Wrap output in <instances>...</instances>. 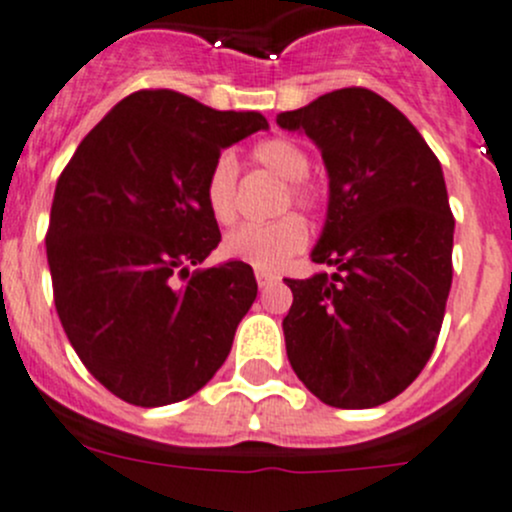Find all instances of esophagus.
<instances>
[{"label": "esophagus", "instance_id": "1", "mask_svg": "<svg viewBox=\"0 0 512 512\" xmlns=\"http://www.w3.org/2000/svg\"><path fill=\"white\" fill-rule=\"evenodd\" d=\"M278 276H273V273H266V271H256V283L258 288H266L271 286V283H276Z\"/></svg>", "mask_w": 512, "mask_h": 512}]
</instances>
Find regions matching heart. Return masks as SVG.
<instances>
[{
  "instance_id": "1",
  "label": "heart",
  "mask_w": 512,
  "mask_h": 512,
  "mask_svg": "<svg viewBox=\"0 0 512 512\" xmlns=\"http://www.w3.org/2000/svg\"><path fill=\"white\" fill-rule=\"evenodd\" d=\"M256 166L286 181L278 211L291 206L301 211H316L323 201V191L308 179L306 149L286 136H271L258 141L251 151ZM204 199L216 224L231 226L239 216V164L231 154H221L211 164L204 184ZM308 246V226L298 214H283L268 224H251L231 231L221 244V251L231 261H241L256 271H278L293 256Z\"/></svg>"
}]
</instances>
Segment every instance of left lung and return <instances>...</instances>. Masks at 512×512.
<instances>
[{"label": "left lung", "mask_w": 512, "mask_h": 512, "mask_svg": "<svg viewBox=\"0 0 512 512\" xmlns=\"http://www.w3.org/2000/svg\"><path fill=\"white\" fill-rule=\"evenodd\" d=\"M276 121L321 149L331 196L311 258L338 268L286 278L288 361L326 406H381L416 381L443 326L455 219L440 161L391 101L363 86Z\"/></svg>", "instance_id": "8db88e82"}]
</instances>
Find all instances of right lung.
<instances>
[{
    "mask_svg": "<svg viewBox=\"0 0 512 512\" xmlns=\"http://www.w3.org/2000/svg\"><path fill=\"white\" fill-rule=\"evenodd\" d=\"M268 121L171 89L121 99L64 166L47 231L54 306L86 371L141 408L194 396L256 301L251 266L196 268L221 231L204 199L226 146Z\"/></svg>",
    "mask_w": 512,
    "mask_h": 512,
    "instance_id": "1",
    "label": "right lung"
}]
</instances>
